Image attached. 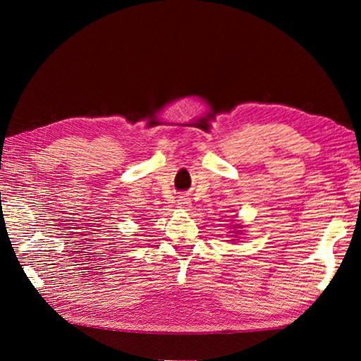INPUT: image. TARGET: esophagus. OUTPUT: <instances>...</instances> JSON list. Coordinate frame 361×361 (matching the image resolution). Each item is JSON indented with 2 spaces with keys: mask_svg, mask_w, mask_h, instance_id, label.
Wrapping results in <instances>:
<instances>
[{
  "mask_svg": "<svg viewBox=\"0 0 361 361\" xmlns=\"http://www.w3.org/2000/svg\"><path fill=\"white\" fill-rule=\"evenodd\" d=\"M178 203L180 204V206H187L190 202H188V199H183V197H179V200H178Z\"/></svg>",
  "mask_w": 361,
  "mask_h": 361,
  "instance_id": "obj_1",
  "label": "esophagus"
}]
</instances>
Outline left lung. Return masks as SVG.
Segmentation results:
<instances>
[{
    "label": "left lung",
    "mask_w": 361,
    "mask_h": 361,
    "mask_svg": "<svg viewBox=\"0 0 361 361\" xmlns=\"http://www.w3.org/2000/svg\"><path fill=\"white\" fill-rule=\"evenodd\" d=\"M236 227H239V228H241V226H238V224H236Z\"/></svg>",
    "instance_id": "left-lung-1"
}]
</instances>
